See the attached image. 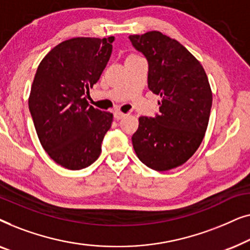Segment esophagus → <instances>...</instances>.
Wrapping results in <instances>:
<instances>
[{"mask_svg": "<svg viewBox=\"0 0 250 250\" xmlns=\"http://www.w3.org/2000/svg\"><path fill=\"white\" fill-rule=\"evenodd\" d=\"M126 116V114H123V112H121V111H115L114 112V117H115V119H117V121H119V119H122V118H124Z\"/></svg>", "mask_w": 250, "mask_h": 250, "instance_id": "esophagus-1", "label": "esophagus"}]
</instances>
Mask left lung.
<instances>
[{"instance_id": "obj_1", "label": "left lung", "mask_w": 250, "mask_h": 250, "mask_svg": "<svg viewBox=\"0 0 250 250\" xmlns=\"http://www.w3.org/2000/svg\"><path fill=\"white\" fill-rule=\"evenodd\" d=\"M128 39L148 61L149 90L162 98L159 115L139 118L133 148L150 168H175L197 151L206 133L213 102L207 75L182 44L160 32Z\"/></svg>"}]
</instances>
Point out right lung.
I'll return each instance as SVG.
<instances>
[{"label": "right lung", "instance_id": "right-lung-1", "mask_svg": "<svg viewBox=\"0 0 250 250\" xmlns=\"http://www.w3.org/2000/svg\"><path fill=\"white\" fill-rule=\"evenodd\" d=\"M114 36L75 37L58 44L41 61L28 107L40 142L64 168L78 170L93 164L111 127L112 114L87 104L111 56Z\"/></svg>", "mask_w": 250, "mask_h": 250}]
</instances>
